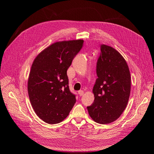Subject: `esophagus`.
I'll return each mask as SVG.
<instances>
[{"label":"esophagus","mask_w":154,"mask_h":154,"mask_svg":"<svg viewBox=\"0 0 154 154\" xmlns=\"http://www.w3.org/2000/svg\"><path fill=\"white\" fill-rule=\"evenodd\" d=\"M83 91H78V94H79V96H83Z\"/></svg>","instance_id":"34e87169"}]
</instances>
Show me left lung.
Returning a JSON list of instances; mask_svg holds the SVG:
<instances>
[{
	"label": "left lung",
	"instance_id": "left-lung-1",
	"mask_svg": "<svg viewBox=\"0 0 154 154\" xmlns=\"http://www.w3.org/2000/svg\"><path fill=\"white\" fill-rule=\"evenodd\" d=\"M96 63L97 79L93 87L94 100L87 106L91 118L108 124L119 118L129 100L131 77L125 60L110 46L101 44Z\"/></svg>",
	"mask_w": 154,
	"mask_h": 154
}]
</instances>
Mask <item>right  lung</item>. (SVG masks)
<instances>
[{
    "label": "right lung",
    "mask_w": 154,
    "mask_h": 154,
    "mask_svg": "<svg viewBox=\"0 0 154 154\" xmlns=\"http://www.w3.org/2000/svg\"><path fill=\"white\" fill-rule=\"evenodd\" d=\"M83 40L58 42L37 56L32 64L27 90L35 113L44 122L57 124L66 118L76 103L67 74Z\"/></svg>",
    "instance_id": "add662e5"
}]
</instances>
